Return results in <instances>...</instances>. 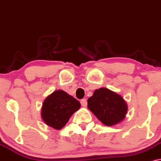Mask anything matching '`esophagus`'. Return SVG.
Masks as SVG:
<instances>
[{"instance_id":"1","label":"esophagus","mask_w":161,"mask_h":161,"mask_svg":"<svg viewBox=\"0 0 161 161\" xmlns=\"http://www.w3.org/2000/svg\"><path fill=\"white\" fill-rule=\"evenodd\" d=\"M80 104L83 107H86L87 105V101L86 99H83L80 100Z\"/></svg>"}]
</instances>
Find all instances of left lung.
Instances as JSON below:
<instances>
[{"mask_svg":"<svg viewBox=\"0 0 161 161\" xmlns=\"http://www.w3.org/2000/svg\"><path fill=\"white\" fill-rule=\"evenodd\" d=\"M87 103L96 118L108 126L121 122L127 112V105L122 96L106 88L96 90Z\"/></svg>","mask_w":161,"mask_h":161,"instance_id":"obj_1","label":"left lung"}]
</instances>
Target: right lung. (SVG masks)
Returning a JSON list of instances; mask_svg holds the SVG:
<instances>
[{
	"label": "right lung",
	"mask_w": 161,
	"mask_h": 161,
	"mask_svg": "<svg viewBox=\"0 0 161 161\" xmlns=\"http://www.w3.org/2000/svg\"><path fill=\"white\" fill-rule=\"evenodd\" d=\"M80 107V103L73 96L63 90H56L43 102L41 118L47 125L55 130H61Z\"/></svg>",
	"instance_id": "add662e5"
}]
</instances>
